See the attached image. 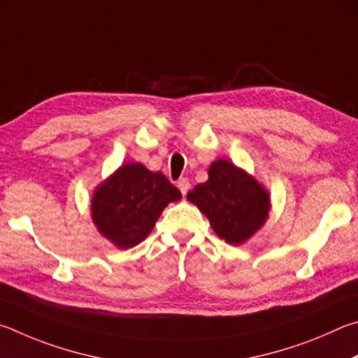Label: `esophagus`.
Wrapping results in <instances>:
<instances>
[{"label": "esophagus", "instance_id": "esophagus-1", "mask_svg": "<svg viewBox=\"0 0 358 358\" xmlns=\"http://www.w3.org/2000/svg\"><path fill=\"white\" fill-rule=\"evenodd\" d=\"M178 189L180 190V193H182V195H187V192L190 190V180L187 179V178H180L178 180Z\"/></svg>", "mask_w": 358, "mask_h": 358}]
</instances>
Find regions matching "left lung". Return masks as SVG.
<instances>
[{
  "mask_svg": "<svg viewBox=\"0 0 358 358\" xmlns=\"http://www.w3.org/2000/svg\"><path fill=\"white\" fill-rule=\"evenodd\" d=\"M209 178L187 193L209 218L215 234L229 245H242L264 227L271 212V193L258 179L233 162L210 163Z\"/></svg>",
  "mask_w": 358,
  "mask_h": 358,
  "instance_id": "8db88e82",
  "label": "left lung"
}]
</instances>
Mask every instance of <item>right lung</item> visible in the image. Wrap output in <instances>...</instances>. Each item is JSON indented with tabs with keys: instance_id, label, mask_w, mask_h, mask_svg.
Here are the masks:
<instances>
[{
	"instance_id": "1",
	"label": "right lung",
	"mask_w": 358,
	"mask_h": 358,
	"mask_svg": "<svg viewBox=\"0 0 358 358\" xmlns=\"http://www.w3.org/2000/svg\"><path fill=\"white\" fill-rule=\"evenodd\" d=\"M182 198L165 174L129 162L102 180L92 193L91 218L100 234L125 250L150 234L169 203Z\"/></svg>"
}]
</instances>
